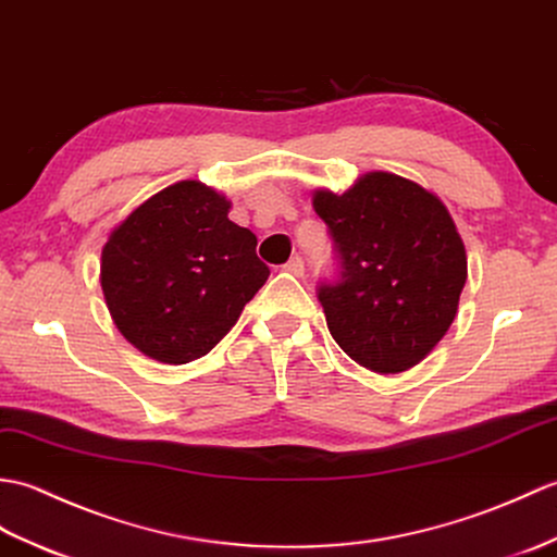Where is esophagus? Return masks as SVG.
<instances>
[{
  "instance_id": "esophagus-1",
  "label": "esophagus",
  "mask_w": 557,
  "mask_h": 557,
  "mask_svg": "<svg viewBox=\"0 0 557 557\" xmlns=\"http://www.w3.org/2000/svg\"><path fill=\"white\" fill-rule=\"evenodd\" d=\"M286 271H290V274H295V276H302V271H305V262H302V257L300 255H293L288 262H286V267H283Z\"/></svg>"
}]
</instances>
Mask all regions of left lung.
Wrapping results in <instances>:
<instances>
[{"instance_id": "left-lung-1", "label": "left lung", "mask_w": 557, "mask_h": 557, "mask_svg": "<svg viewBox=\"0 0 557 557\" xmlns=\"http://www.w3.org/2000/svg\"><path fill=\"white\" fill-rule=\"evenodd\" d=\"M338 274L317 286L333 341L355 362L398 374L450 329L467 257L448 209L422 185L367 174L348 193L314 195Z\"/></svg>"}]
</instances>
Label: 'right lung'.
<instances>
[{"mask_svg":"<svg viewBox=\"0 0 557 557\" xmlns=\"http://www.w3.org/2000/svg\"><path fill=\"white\" fill-rule=\"evenodd\" d=\"M207 185H169L123 221L102 250V290L119 331L152 360L207 355L269 278L257 238Z\"/></svg>","mask_w":557,"mask_h":557,"instance_id":"right-lung-1","label":"right lung"}]
</instances>
